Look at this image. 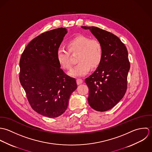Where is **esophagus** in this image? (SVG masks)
I'll list each match as a JSON object with an SVG mask.
<instances>
[{
	"label": "esophagus",
	"instance_id": "1",
	"mask_svg": "<svg viewBox=\"0 0 152 152\" xmlns=\"http://www.w3.org/2000/svg\"><path fill=\"white\" fill-rule=\"evenodd\" d=\"M76 82H77V84L79 85H80L83 83V80L81 79H77L76 80Z\"/></svg>",
	"mask_w": 152,
	"mask_h": 152
}]
</instances>
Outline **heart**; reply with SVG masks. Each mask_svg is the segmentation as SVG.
<instances>
[{
    "instance_id": "heart-1",
    "label": "heart",
    "mask_w": 152,
    "mask_h": 152,
    "mask_svg": "<svg viewBox=\"0 0 152 152\" xmlns=\"http://www.w3.org/2000/svg\"><path fill=\"white\" fill-rule=\"evenodd\" d=\"M67 49L71 53H79L77 61L79 63L69 73L72 76L79 77L86 75L91 67H96L102 59L103 48L101 43L97 40H91L83 35H78L70 39L67 43ZM56 58L64 69L72 67L70 54L67 49L59 47L56 52Z\"/></svg>"
}]
</instances>
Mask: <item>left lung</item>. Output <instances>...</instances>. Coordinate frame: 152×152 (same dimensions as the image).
<instances>
[{
    "label": "left lung",
    "instance_id": "obj_1",
    "mask_svg": "<svg viewBox=\"0 0 152 152\" xmlns=\"http://www.w3.org/2000/svg\"><path fill=\"white\" fill-rule=\"evenodd\" d=\"M82 28L90 30L102 46V61L85 83L89 88V104L96 111L105 112L115 106L127 90L130 69L127 50L110 32L94 26Z\"/></svg>",
    "mask_w": 152,
    "mask_h": 152
}]
</instances>
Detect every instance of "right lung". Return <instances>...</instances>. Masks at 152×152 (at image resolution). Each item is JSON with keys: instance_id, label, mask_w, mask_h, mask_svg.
Segmentation results:
<instances>
[{"instance_id": "add662e5", "label": "right lung", "mask_w": 152, "mask_h": 152, "mask_svg": "<svg viewBox=\"0 0 152 152\" xmlns=\"http://www.w3.org/2000/svg\"><path fill=\"white\" fill-rule=\"evenodd\" d=\"M60 28L43 33L24 50L19 63V80L31 108L48 118H57L67 109L77 89L75 78L61 68L56 52L67 33Z\"/></svg>"}]
</instances>
